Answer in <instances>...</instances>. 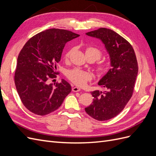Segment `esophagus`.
Here are the masks:
<instances>
[{"label": "esophagus", "mask_w": 156, "mask_h": 156, "mask_svg": "<svg viewBox=\"0 0 156 156\" xmlns=\"http://www.w3.org/2000/svg\"><path fill=\"white\" fill-rule=\"evenodd\" d=\"M80 90H81V88H79V87H73L72 88V91L74 92H79Z\"/></svg>", "instance_id": "34e87169"}]
</instances>
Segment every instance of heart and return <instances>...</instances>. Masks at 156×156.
<instances>
[{
    "instance_id": "obj_1",
    "label": "heart",
    "mask_w": 156,
    "mask_h": 156,
    "mask_svg": "<svg viewBox=\"0 0 156 156\" xmlns=\"http://www.w3.org/2000/svg\"><path fill=\"white\" fill-rule=\"evenodd\" d=\"M72 52V49L69 50L65 55V58L68 59L71 53ZM86 56H91L94 60V61L100 59L103 53L100 49L94 47H88L86 49ZM110 64L107 62H100L98 63L96 68V72L98 76H103L109 70ZM68 78L72 81L74 84L79 87L85 86L88 82L90 81L92 79V75L88 72L81 70L80 69H73L69 70L67 73Z\"/></svg>"
}]
</instances>
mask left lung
Returning <instances> with one entry per match:
<instances>
[{
	"mask_svg": "<svg viewBox=\"0 0 156 156\" xmlns=\"http://www.w3.org/2000/svg\"><path fill=\"white\" fill-rule=\"evenodd\" d=\"M86 34L101 40L110 57L111 68L98 82L105 90L91 92L93 102L85 108L93 119L105 121L119 115L133 95L137 60L133 47L115 31L100 28Z\"/></svg>",
	"mask_w": 156,
	"mask_h": 156,
	"instance_id": "1",
	"label": "left lung"
}]
</instances>
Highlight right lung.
I'll return each mask as SVG.
<instances>
[{
  "mask_svg": "<svg viewBox=\"0 0 156 156\" xmlns=\"http://www.w3.org/2000/svg\"><path fill=\"white\" fill-rule=\"evenodd\" d=\"M79 36L67 30L48 29L32 37L20 51L14 81L23 104L34 114L44 116L58 109L72 91L64 79L54 84L48 81L56 77L66 44Z\"/></svg>",
  "mask_w": 156,
  "mask_h": 156,
  "instance_id": "1",
  "label": "right lung"
}]
</instances>
